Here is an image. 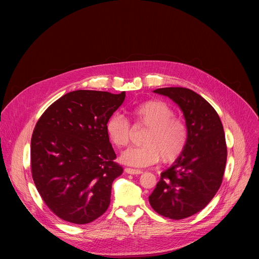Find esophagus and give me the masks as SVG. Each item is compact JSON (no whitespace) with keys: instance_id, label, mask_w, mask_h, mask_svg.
Masks as SVG:
<instances>
[{"instance_id":"obj_1","label":"esophagus","mask_w":259,"mask_h":259,"mask_svg":"<svg viewBox=\"0 0 259 259\" xmlns=\"http://www.w3.org/2000/svg\"><path fill=\"white\" fill-rule=\"evenodd\" d=\"M125 172L128 174H132V175H140L143 173V171H141V170L132 169V168H125Z\"/></svg>"}]
</instances>
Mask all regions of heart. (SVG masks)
I'll list each match as a JSON object with an SVG mask.
<instances>
[{"label":"heart","instance_id":"1","mask_svg":"<svg viewBox=\"0 0 259 259\" xmlns=\"http://www.w3.org/2000/svg\"><path fill=\"white\" fill-rule=\"evenodd\" d=\"M135 125L147 127L142 138V146L128 149L120 155L125 165L143 168L151 166L161 158L172 162L185 151L188 143V128L185 122L174 117L173 109L165 102L152 100L131 109ZM106 132L110 142L117 148L129 144L131 125L120 114H113L107 120Z\"/></svg>","mask_w":259,"mask_h":259}]
</instances>
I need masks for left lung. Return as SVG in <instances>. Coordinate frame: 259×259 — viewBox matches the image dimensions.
Masks as SVG:
<instances>
[{
  "mask_svg": "<svg viewBox=\"0 0 259 259\" xmlns=\"http://www.w3.org/2000/svg\"><path fill=\"white\" fill-rule=\"evenodd\" d=\"M153 92L179 105L189 138L183 154L160 173L149 202L158 214L183 220L205 208L222 185L227 162L224 127L215 109L192 90L168 87Z\"/></svg>",
  "mask_w": 259,
  "mask_h": 259,
  "instance_id": "left-lung-1",
  "label": "left lung"
}]
</instances>
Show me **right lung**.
Wrapping results in <instances>:
<instances>
[{
  "instance_id": "obj_1",
  "label": "right lung",
  "mask_w": 259,
  "mask_h": 259,
  "mask_svg": "<svg viewBox=\"0 0 259 259\" xmlns=\"http://www.w3.org/2000/svg\"><path fill=\"white\" fill-rule=\"evenodd\" d=\"M125 97V91H72L37 120L30 146L32 179L61 220L89 224L110 205L112 183L122 168L114 161L106 124Z\"/></svg>"
}]
</instances>
